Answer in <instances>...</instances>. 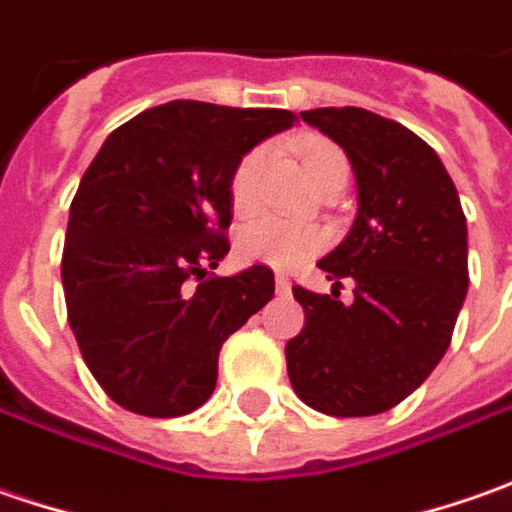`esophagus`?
Here are the masks:
<instances>
[{
    "label": "esophagus",
    "instance_id": "esophagus-1",
    "mask_svg": "<svg viewBox=\"0 0 512 512\" xmlns=\"http://www.w3.org/2000/svg\"><path fill=\"white\" fill-rule=\"evenodd\" d=\"M274 286H277V291H280V294H289L291 280L283 272H277V274H274Z\"/></svg>",
    "mask_w": 512,
    "mask_h": 512
}]
</instances>
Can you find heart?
I'll return each mask as SVG.
<instances>
[{
    "label": "heart",
    "mask_w": 512,
    "mask_h": 512,
    "mask_svg": "<svg viewBox=\"0 0 512 512\" xmlns=\"http://www.w3.org/2000/svg\"><path fill=\"white\" fill-rule=\"evenodd\" d=\"M303 161L306 172L314 181L317 189L334 184V181H348L351 164L345 158V152L331 144V141H306L303 144ZM269 164V147H255L240 158L232 178H229V195L232 206L240 215L255 212L260 201V175ZM326 232L317 226H303V223L283 221V218H257L249 226H243L238 235V255L246 263H266L286 269L300 260H306L314 252H320L326 246Z\"/></svg>",
    "instance_id": "heart-1"
}]
</instances>
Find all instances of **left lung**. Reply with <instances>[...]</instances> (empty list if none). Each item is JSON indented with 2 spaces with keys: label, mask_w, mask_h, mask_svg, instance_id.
<instances>
[{
  "label": "left lung",
  "mask_w": 512,
  "mask_h": 512,
  "mask_svg": "<svg viewBox=\"0 0 512 512\" xmlns=\"http://www.w3.org/2000/svg\"><path fill=\"white\" fill-rule=\"evenodd\" d=\"M300 118L337 141L357 175V221L317 266L331 294L294 286L306 311L286 343L294 394L328 416L391 411L448 351L467 294V223L439 155L408 127L360 107ZM355 280V303L339 289Z\"/></svg>",
  "instance_id": "1"
}]
</instances>
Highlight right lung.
Masks as SVG:
<instances>
[{"label": "right lung", "instance_id": "right-lung-1", "mask_svg": "<svg viewBox=\"0 0 512 512\" xmlns=\"http://www.w3.org/2000/svg\"><path fill=\"white\" fill-rule=\"evenodd\" d=\"M291 110L169 101L107 135L70 203L62 283L90 374L121 408H201L221 345L274 294L269 266L209 274L229 252V178Z\"/></svg>", "mask_w": 512, "mask_h": 512}]
</instances>
